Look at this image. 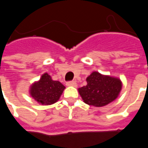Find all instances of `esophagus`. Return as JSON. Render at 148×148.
<instances>
[{
	"label": "esophagus",
	"mask_w": 148,
	"mask_h": 148,
	"mask_svg": "<svg viewBox=\"0 0 148 148\" xmlns=\"http://www.w3.org/2000/svg\"><path fill=\"white\" fill-rule=\"evenodd\" d=\"M66 86H67L76 87L77 86V83H76V82H74V81H71V82H66Z\"/></svg>",
	"instance_id": "esophagus-1"
}]
</instances>
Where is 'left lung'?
<instances>
[{
    "instance_id": "8db88e82",
    "label": "left lung",
    "mask_w": 148,
    "mask_h": 148,
    "mask_svg": "<svg viewBox=\"0 0 148 148\" xmlns=\"http://www.w3.org/2000/svg\"><path fill=\"white\" fill-rule=\"evenodd\" d=\"M87 85L78 89L84 102L95 107H102L113 101L122 88L121 80L102 75L94 71L86 78Z\"/></svg>"
}]
</instances>
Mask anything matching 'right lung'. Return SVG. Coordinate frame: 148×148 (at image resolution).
Segmentation results:
<instances>
[{"mask_svg": "<svg viewBox=\"0 0 148 148\" xmlns=\"http://www.w3.org/2000/svg\"><path fill=\"white\" fill-rule=\"evenodd\" d=\"M65 86L58 81H54L48 74H43L39 81L32 85L31 96L42 105L55 103L61 96Z\"/></svg>", "mask_w": 148, "mask_h": 148, "instance_id": "add662e5", "label": "right lung"}]
</instances>
